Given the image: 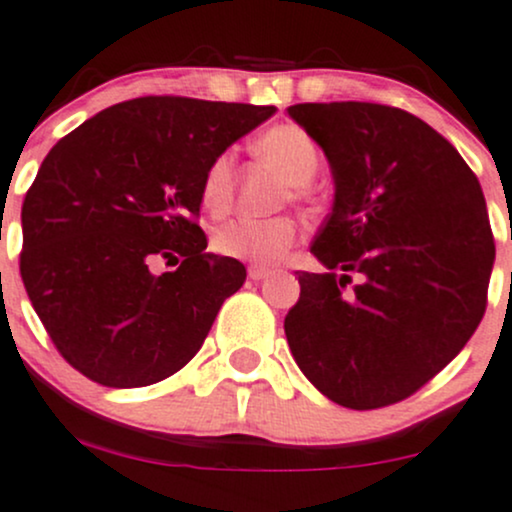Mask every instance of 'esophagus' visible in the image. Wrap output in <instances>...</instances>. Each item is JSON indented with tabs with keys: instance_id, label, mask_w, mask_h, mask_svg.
Returning a JSON list of instances; mask_svg holds the SVG:
<instances>
[{
	"instance_id": "esophagus-1",
	"label": "esophagus",
	"mask_w": 512,
	"mask_h": 512,
	"mask_svg": "<svg viewBox=\"0 0 512 512\" xmlns=\"http://www.w3.org/2000/svg\"><path fill=\"white\" fill-rule=\"evenodd\" d=\"M268 275L266 268H258V266H251L249 268V280H254V283H258V280H263Z\"/></svg>"
}]
</instances>
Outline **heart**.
<instances>
[{"label":"heart","instance_id":"obj_1","mask_svg":"<svg viewBox=\"0 0 512 512\" xmlns=\"http://www.w3.org/2000/svg\"><path fill=\"white\" fill-rule=\"evenodd\" d=\"M256 154L278 169L287 181L285 198L295 203H312V181L321 166V149L312 135L295 123H278L256 137ZM234 152L215 154L200 179V203L212 215H222L234 198ZM300 239V227L292 217L229 220L212 234V249L227 258L249 261L254 266H273Z\"/></svg>","mask_w":512,"mask_h":512}]
</instances>
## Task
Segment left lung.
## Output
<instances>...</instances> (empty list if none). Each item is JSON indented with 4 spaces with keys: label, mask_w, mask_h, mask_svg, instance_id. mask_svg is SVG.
Listing matches in <instances>:
<instances>
[{
    "label": "left lung",
    "mask_w": 512,
    "mask_h": 512,
    "mask_svg": "<svg viewBox=\"0 0 512 512\" xmlns=\"http://www.w3.org/2000/svg\"><path fill=\"white\" fill-rule=\"evenodd\" d=\"M287 113L336 181L312 244L326 271H297L287 343L331 401L382 409L433 380L484 317L496 258L484 193L457 149L401 108L333 101Z\"/></svg>",
    "instance_id": "1"
}]
</instances>
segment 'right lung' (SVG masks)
<instances>
[{
  "label": "right lung",
  "instance_id": "right-lung-1",
  "mask_svg": "<svg viewBox=\"0 0 512 512\" xmlns=\"http://www.w3.org/2000/svg\"><path fill=\"white\" fill-rule=\"evenodd\" d=\"M273 106L142 96L62 137L21 208V280L50 341L103 387H147L198 353L246 268L205 251L200 179ZM162 257L177 268L154 274Z\"/></svg>",
  "mask_w": 512,
  "mask_h": 512
}]
</instances>
